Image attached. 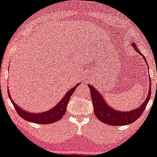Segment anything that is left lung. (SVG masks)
I'll return each instance as SVG.
<instances>
[{"instance_id": "left-lung-1", "label": "left lung", "mask_w": 157, "mask_h": 157, "mask_svg": "<svg viewBox=\"0 0 157 157\" xmlns=\"http://www.w3.org/2000/svg\"><path fill=\"white\" fill-rule=\"evenodd\" d=\"M132 47L135 49V50L137 52L142 55L143 58L145 59L144 56L140 53V52L137 48V46H136L135 43H132ZM145 60L147 63L146 60L145 59ZM151 78H149V80ZM88 87L90 88V96H91L95 116L101 122L112 126L126 125V124H132V123L135 122L136 120L138 119L144 112L145 107H146L149 101V99L151 98V88L150 86L148 90V95L147 96L146 99L145 100L144 102L138 108L132 111L121 112V111H117L108 106L107 104L105 102V99H104L102 96L99 93L97 90L95 89L94 87L90 86V85H88Z\"/></svg>"}]
</instances>
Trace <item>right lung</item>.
Listing matches in <instances>:
<instances>
[{"label":"right lung","instance_id":"obj_1","mask_svg":"<svg viewBox=\"0 0 157 157\" xmlns=\"http://www.w3.org/2000/svg\"><path fill=\"white\" fill-rule=\"evenodd\" d=\"M80 83L77 84L76 86L71 88L65 94L63 98H62L61 101L56 106L52 107L50 110L46 111L44 113H29L25 111L21 107H18L17 105H16L14 101L12 100L10 95V99L14 105L15 109L17 112L18 115L23 118L24 120L36 123V124H52V123L58 121L60 118H63V115L65 114L66 110H67L68 103H69V99H70L71 96L76 89V88L79 86Z\"/></svg>","mask_w":157,"mask_h":157}]
</instances>
